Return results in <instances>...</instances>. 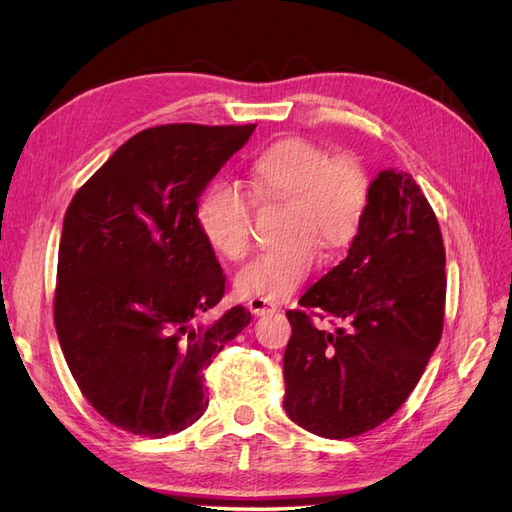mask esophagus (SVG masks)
I'll return each instance as SVG.
<instances>
[{
	"label": "esophagus",
	"instance_id": "esophagus-1",
	"mask_svg": "<svg viewBox=\"0 0 512 512\" xmlns=\"http://www.w3.org/2000/svg\"><path fill=\"white\" fill-rule=\"evenodd\" d=\"M247 307H250V312L254 316H265V314H271L277 309V305L269 299H262V297H252L250 301H247Z\"/></svg>",
	"mask_w": 512,
	"mask_h": 512
}]
</instances>
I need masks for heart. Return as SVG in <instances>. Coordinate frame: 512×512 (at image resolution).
<instances>
[{"label":"heart","mask_w":512,"mask_h":512,"mask_svg":"<svg viewBox=\"0 0 512 512\" xmlns=\"http://www.w3.org/2000/svg\"><path fill=\"white\" fill-rule=\"evenodd\" d=\"M252 190L260 198H290L282 245L256 254L237 273L241 294L286 299L314 273L320 250H342L359 235L369 177L350 156L331 153L307 138H282L258 151L250 164ZM254 203L239 185L213 181L196 207V222L215 252L237 260L252 243Z\"/></svg>","instance_id":"1"}]
</instances>
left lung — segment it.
Returning a JSON list of instances; mask_svg holds the SVG:
<instances>
[{"label": "left lung", "mask_w": 512, "mask_h": 512, "mask_svg": "<svg viewBox=\"0 0 512 512\" xmlns=\"http://www.w3.org/2000/svg\"><path fill=\"white\" fill-rule=\"evenodd\" d=\"M446 254L436 213L410 173L382 170L348 256L286 312L284 410L322 438H354L391 418L442 337ZM315 312L312 313L311 309ZM349 324L335 334L311 316Z\"/></svg>", "instance_id": "obj_1"}]
</instances>
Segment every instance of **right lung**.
I'll list each match as a JSON object with an SVG mask.
<instances>
[{
  "label": "right lung",
  "mask_w": 512,
  "mask_h": 512,
  "mask_svg": "<svg viewBox=\"0 0 512 512\" xmlns=\"http://www.w3.org/2000/svg\"><path fill=\"white\" fill-rule=\"evenodd\" d=\"M256 130L168 123L138 132L66 211L55 329L81 393L108 423L164 438L209 406L205 369L252 320L220 316L226 277L196 222L198 198Z\"/></svg>",
  "instance_id": "right-lung-1"
}]
</instances>
